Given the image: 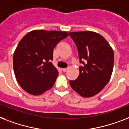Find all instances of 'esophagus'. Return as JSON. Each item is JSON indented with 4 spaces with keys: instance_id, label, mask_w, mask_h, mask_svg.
<instances>
[{
    "instance_id": "obj_1",
    "label": "esophagus",
    "mask_w": 129,
    "mask_h": 129,
    "mask_svg": "<svg viewBox=\"0 0 129 129\" xmlns=\"http://www.w3.org/2000/svg\"><path fill=\"white\" fill-rule=\"evenodd\" d=\"M68 69H69V68H63V69H62V71H63V72H67V71H68Z\"/></svg>"
}]
</instances>
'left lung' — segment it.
Segmentation results:
<instances>
[{"instance_id":"left-lung-1","label":"left lung","mask_w":129,"mask_h":129,"mask_svg":"<svg viewBox=\"0 0 129 129\" xmlns=\"http://www.w3.org/2000/svg\"><path fill=\"white\" fill-rule=\"evenodd\" d=\"M76 44L79 61V75L70 80L72 88L83 97L94 96L109 81L114 65L113 49L100 34L91 31L70 32Z\"/></svg>"}]
</instances>
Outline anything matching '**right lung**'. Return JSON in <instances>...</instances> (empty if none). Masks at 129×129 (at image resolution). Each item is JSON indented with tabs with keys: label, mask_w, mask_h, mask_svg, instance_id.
I'll list each match as a JSON object with an SVG mask.
<instances>
[{
	"label": "right lung",
	"mask_w": 129,
	"mask_h": 129,
	"mask_svg": "<svg viewBox=\"0 0 129 129\" xmlns=\"http://www.w3.org/2000/svg\"><path fill=\"white\" fill-rule=\"evenodd\" d=\"M68 35L66 32L32 30L21 40L14 53L13 68L27 93L40 95L53 87L58 75L51 62L54 48Z\"/></svg>",
	"instance_id": "1"
}]
</instances>
